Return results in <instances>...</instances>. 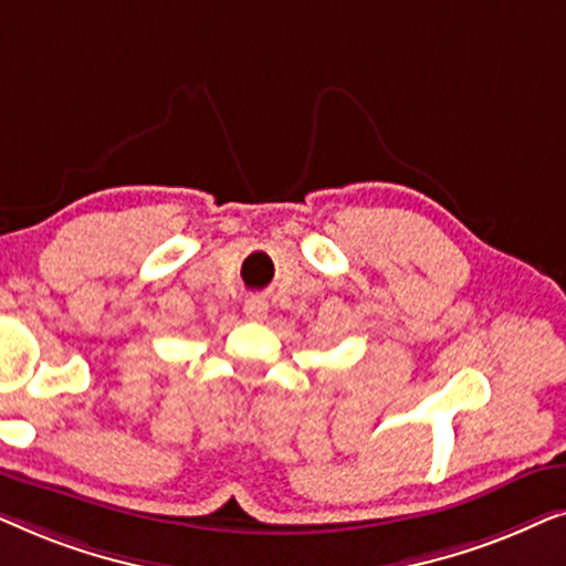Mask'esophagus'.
Listing matches in <instances>:
<instances>
[{
    "label": "esophagus",
    "instance_id": "1",
    "mask_svg": "<svg viewBox=\"0 0 566 566\" xmlns=\"http://www.w3.org/2000/svg\"><path fill=\"white\" fill-rule=\"evenodd\" d=\"M244 314H247V319L262 322V319H265V316H268V301L260 298V296L247 298V301H244Z\"/></svg>",
    "mask_w": 566,
    "mask_h": 566
}]
</instances>
